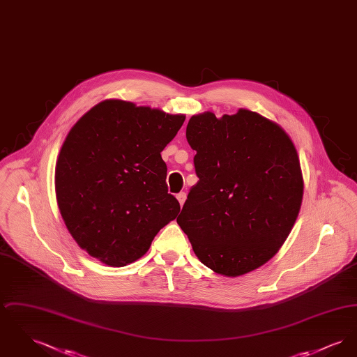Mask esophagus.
Returning <instances> with one entry per match:
<instances>
[{"instance_id": "esophagus-1", "label": "esophagus", "mask_w": 357, "mask_h": 357, "mask_svg": "<svg viewBox=\"0 0 357 357\" xmlns=\"http://www.w3.org/2000/svg\"><path fill=\"white\" fill-rule=\"evenodd\" d=\"M176 199L179 201V204H181V206H183V204H185V201H186V194H185V192H179V194L176 195Z\"/></svg>"}]
</instances>
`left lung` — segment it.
<instances>
[{
  "instance_id": "obj_1",
  "label": "left lung",
  "mask_w": 357,
  "mask_h": 357,
  "mask_svg": "<svg viewBox=\"0 0 357 357\" xmlns=\"http://www.w3.org/2000/svg\"><path fill=\"white\" fill-rule=\"evenodd\" d=\"M199 181L176 218L199 261L237 277L266 264L297 220L304 192L288 134L259 114L191 116L186 128Z\"/></svg>"
}]
</instances>
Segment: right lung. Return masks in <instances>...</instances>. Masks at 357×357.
I'll return each mask as SVG.
<instances>
[{
	"mask_svg": "<svg viewBox=\"0 0 357 357\" xmlns=\"http://www.w3.org/2000/svg\"><path fill=\"white\" fill-rule=\"evenodd\" d=\"M185 119L111 99L70 128L56 163V199L70 236L88 255L126 266L176 218L181 206L169 194L160 153Z\"/></svg>",
	"mask_w": 357,
	"mask_h": 357,
	"instance_id": "add662e5",
	"label": "right lung"
}]
</instances>
